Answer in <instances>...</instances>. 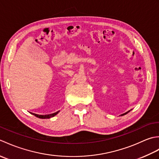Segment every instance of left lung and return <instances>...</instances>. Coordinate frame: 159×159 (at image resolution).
<instances>
[{
  "label": "left lung",
  "instance_id": "obj_1",
  "mask_svg": "<svg viewBox=\"0 0 159 159\" xmlns=\"http://www.w3.org/2000/svg\"><path fill=\"white\" fill-rule=\"evenodd\" d=\"M132 109H130V111H127V112H126V113H123V114H121V115H120V116H124V115H126V114H127L128 112H130V111H131Z\"/></svg>",
  "mask_w": 159,
  "mask_h": 159
}]
</instances>
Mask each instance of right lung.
<instances>
[{
	"label": "right lung",
	"instance_id": "add662e5",
	"mask_svg": "<svg viewBox=\"0 0 159 159\" xmlns=\"http://www.w3.org/2000/svg\"><path fill=\"white\" fill-rule=\"evenodd\" d=\"M59 112V111H57V112L54 113H51V114H48V115H38V114H35V113H31L33 116H35L37 117H39V118H41V119H49L50 117H52L54 116H55L57 114H58Z\"/></svg>",
	"mask_w": 159,
	"mask_h": 159
}]
</instances>
